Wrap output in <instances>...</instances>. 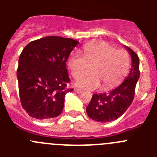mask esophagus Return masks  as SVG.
<instances>
[{
  "instance_id": "34e87169",
  "label": "esophagus",
  "mask_w": 157,
  "mask_h": 157,
  "mask_svg": "<svg viewBox=\"0 0 157 157\" xmlns=\"http://www.w3.org/2000/svg\"><path fill=\"white\" fill-rule=\"evenodd\" d=\"M74 91L75 93H77V94H82V93H83L82 90H79V89H77V88L75 89Z\"/></svg>"
}]
</instances>
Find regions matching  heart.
<instances>
[{
  "label": "heart",
  "instance_id": "heart-1",
  "mask_svg": "<svg viewBox=\"0 0 157 157\" xmlns=\"http://www.w3.org/2000/svg\"><path fill=\"white\" fill-rule=\"evenodd\" d=\"M67 65L74 78L81 76L87 66H92L91 75L82 76L75 81L78 88L94 90L101 86L103 90H109L117 86L127 75L130 58L125 50L116 49L109 43L100 41L86 44L83 47V56L79 52H72Z\"/></svg>",
  "mask_w": 157,
  "mask_h": 157
}]
</instances>
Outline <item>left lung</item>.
<instances>
[{"instance_id": "left-lung-1", "label": "left lung", "mask_w": 157, "mask_h": 157, "mask_svg": "<svg viewBox=\"0 0 157 157\" xmlns=\"http://www.w3.org/2000/svg\"><path fill=\"white\" fill-rule=\"evenodd\" d=\"M131 57V68L119 86L109 93L95 94L86 107V113L93 120L107 123L117 120L127 110L134 97L136 84L140 77L139 58L129 47L125 46Z\"/></svg>"}]
</instances>
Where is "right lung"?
<instances>
[{
  "instance_id": "1",
  "label": "right lung",
  "mask_w": 157,
  "mask_h": 157,
  "mask_svg": "<svg viewBox=\"0 0 157 157\" xmlns=\"http://www.w3.org/2000/svg\"><path fill=\"white\" fill-rule=\"evenodd\" d=\"M78 41L48 36L30 42L19 58L17 79L20 101L32 118L57 117L63 109L70 82L66 68L68 56Z\"/></svg>"
}]
</instances>
